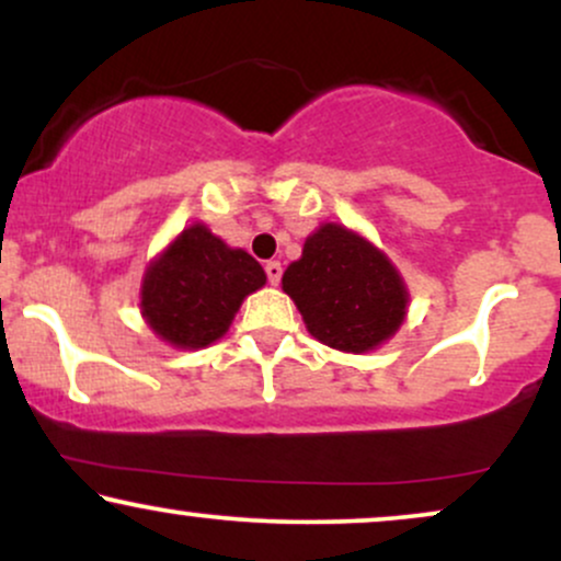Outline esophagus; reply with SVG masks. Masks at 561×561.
Returning <instances> with one entry per match:
<instances>
[{
	"label": "esophagus",
	"instance_id": "34e87169",
	"mask_svg": "<svg viewBox=\"0 0 561 561\" xmlns=\"http://www.w3.org/2000/svg\"><path fill=\"white\" fill-rule=\"evenodd\" d=\"M266 276H268V282H272V285H279V279H282V263H279V261H268V263H266Z\"/></svg>",
	"mask_w": 561,
	"mask_h": 561
}]
</instances>
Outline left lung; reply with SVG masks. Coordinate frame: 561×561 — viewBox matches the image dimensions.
<instances>
[{"instance_id":"1","label":"left lung","mask_w":561,"mask_h":561,"mask_svg":"<svg viewBox=\"0 0 561 561\" xmlns=\"http://www.w3.org/2000/svg\"><path fill=\"white\" fill-rule=\"evenodd\" d=\"M282 289L308 332L345 353L375 351L398 332L409 293L388 255L340 224H321L287 266Z\"/></svg>"}]
</instances>
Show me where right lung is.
I'll return each instance as SVG.
<instances>
[{
    "instance_id": "1",
    "label": "right lung",
    "mask_w": 561,
    "mask_h": 561,
    "mask_svg": "<svg viewBox=\"0 0 561 561\" xmlns=\"http://www.w3.org/2000/svg\"><path fill=\"white\" fill-rule=\"evenodd\" d=\"M263 285L266 272L253 255L192 224L147 266L139 308L160 340L197 351L224 337L242 300Z\"/></svg>"
}]
</instances>
